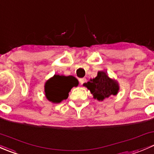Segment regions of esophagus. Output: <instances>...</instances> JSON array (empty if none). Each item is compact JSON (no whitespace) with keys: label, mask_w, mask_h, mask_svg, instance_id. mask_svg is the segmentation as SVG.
I'll return each mask as SVG.
<instances>
[{"label":"esophagus","mask_w":154,"mask_h":154,"mask_svg":"<svg viewBox=\"0 0 154 154\" xmlns=\"http://www.w3.org/2000/svg\"><path fill=\"white\" fill-rule=\"evenodd\" d=\"M86 78L80 79V84H81V85H83V83H86Z\"/></svg>","instance_id":"1"}]
</instances>
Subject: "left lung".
Returning <instances> with one entry per match:
<instances>
[{
	"instance_id": "left-lung-1",
	"label": "left lung",
	"mask_w": 154,
	"mask_h": 154,
	"mask_svg": "<svg viewBox=\"0 0 154 154\" xmlns=\"http://www.w3.org/2000/svg\"><path fill=\"white\" fill-rule=\"evenodd\" d=\"M83 86L91 91L94 99L101 101L109 96L117 94L119 90L118 82L109 78L106 72L103 71H98L95 78L91 79Z\"/></svg>"
}]
</instances>
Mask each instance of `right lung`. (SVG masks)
I'll use <instances>...</instances> for the list:
<instances>
[{"instance_id": "obj_1", "label": "right lung", "mask_w": 154, "mask_h": 154, "mask_svg": "<svg viewBox=\"0 0 154 154\" xmlns=\"http://www.w3.org/2000/svg\"><path fill=\"white\" fill-rule=\"evenodd\" d=\"M79 82L73 76L55 74L46 82L45 91L47 99L52 103H60L68 97V93L74 86H77Z\"/></svg>"}]
</instances>
